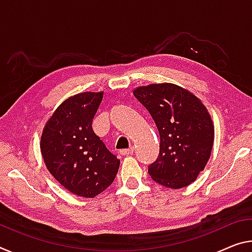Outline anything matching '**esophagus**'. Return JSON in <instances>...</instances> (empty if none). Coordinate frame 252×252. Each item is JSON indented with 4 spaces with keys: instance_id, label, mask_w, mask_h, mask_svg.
Here are the masks:
<instances>
[{
    "instance_id": "esophagus-1",
    "label": "esophagus",
    "mask_w": 252,
    "mask_h": 252,
    "mask_svg": "<svg viewBox=\"0 0 252 252\" xmlns=\"http://www.w3.org/2000/svg\"><path fill=\"white\" fill-rule=\"evenodd\" d=\"M120 155L122 156H129V155H132L134 153V148L133 147H130L129 149H122L119 151Z\"/></svg>"
}]
</instances>
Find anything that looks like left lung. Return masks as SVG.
Returning <instances> with one entry per match:
<instances>
[{"label": "left lung", "instance_id": "obj_1", "mask_svg": "<svg viewBox=\"0 0 252 252\" xmlns=\"http://www.w3.org/2000/svg\"><path fill=\"white\" fill-rule=\"evenodd\" d=\"M133 95L157 126L159 155L148 173L160 185L183 189L197 178L209 161L214 127L204 104L175 84L140 86Z\"/></svg>", "mask_w": 252, "mask_h": 252}]
</instances>
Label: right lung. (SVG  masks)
Returning a JSON list of instances; mask_svg holds the SVG:
<instances>
[{
  "label": "right lung",
  "mask_w": 252,
  "mask_h": 252,
  "mask_svg": "<svg viewBox=\"0 0 252 252\" xmlns=\"http://www.w3.org/2000/svg\"><path fill=\"white\" fill-rule=\"evenodd\" d=\"M103 92L67 98L43 127L40 148L48 170L70 193L93 198L105 190L120 167L92 129Z\"/></svg>",
  "instance_id": "right-lung-1"
}]
</instances>
